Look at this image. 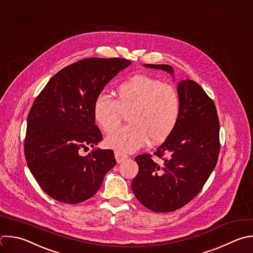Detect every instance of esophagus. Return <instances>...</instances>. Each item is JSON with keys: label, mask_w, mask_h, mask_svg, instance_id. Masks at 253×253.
I'll list each match as a JSON object with an SVG mask.
<instances>
[{"label": "esophagus", "mask_w": 253, "mask_h": 253, "mask_svg": "<svg viewBox=\"0 0 253 253\" xmlns=\"http://www.w3.org/2000/svg\"><path fill=\"white\" fill-rule=\"evenodd\" d=\"M115 157H116L117 162H118V163H121V162H123L124 160H126L128 156H127V155H126V154H123L122 152L116 151V152H115Z\"/></svg>", "instance_id": "esophagus-1"}]
</instances>
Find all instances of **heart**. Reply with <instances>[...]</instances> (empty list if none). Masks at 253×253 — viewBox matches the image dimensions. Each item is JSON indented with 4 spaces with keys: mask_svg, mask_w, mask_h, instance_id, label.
<instances>
[{
    "mask_svg": "<svg viewBox=\"0 0 253 253\" xmlns=\"http://www.w3.org/2000/svg\"><path fill=\"white\" fill-rule=\"evenodd\" d=\"M127 114L126 126L105 139L111 149L130 153L150 139L164 141L175 129L181 116V100L177 89L162 80L143 74L120 82L115 100L101 93L94 100L93 118L105 132L118 128Z\"/></svg>",
    "mask_w": 253,
    "mask_h": 253,
    "instance_id": "heart-1",
    "label": "heart"
}]
</instances>
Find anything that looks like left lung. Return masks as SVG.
Instances as JSON below:
<instances>
[{
	"mask_svg": "<svg viewBox=\"0 0 253 253\" xmlns=\"http://www.w3.org/2000/svg\"><path fill=\"white\" fill-rule=\"evenodd\" d=\"M173 75L170 65L144 64ZM177 91L181 116L173 132L153 153L135 157L138 173L131 182L136 199L156 212L174 211L202 190L219 153V122L213 101L195 81L183 80Z\"/></svg>",
	"mask_w": 253,
	"mask_h": 253,
	"instance_id": "1",
	"label": "left lung"
}]
</instances>
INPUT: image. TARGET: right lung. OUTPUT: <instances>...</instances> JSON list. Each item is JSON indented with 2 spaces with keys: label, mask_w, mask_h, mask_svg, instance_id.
<instances>
[{
  "label": "right lung",
  "mask_w": 253,
  "mask_h": 253,
  "mask_svg": "<svg viewBox=\"0 0 253 253\" xmlns=\"http://www.w3.org/2000/svg\"><path fill=\"white\" fill-rule=\"evenodd\" d=\"M125 58H87L57 72L28 116L25 156L42 189L56 201L82 203L100 189L116 165L112 149L80 154L102 140L93 104L104 87L130 65Z\"/></svg>",
  "instance_id": "obj_1"
}]
</instances>
